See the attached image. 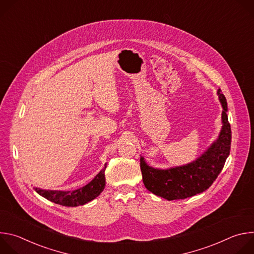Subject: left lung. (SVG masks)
<instances>
[{
  "label": "left lung",
  "mask_w": 254,
  "mask_h": 254,
  "mask_svg": "<svg viewBox=\"0 0 254 254\" xmlns=\"http://www.w3.org/2000/svg\"><path fill=\"white\" fill-rule=\"evenodd\" d=\"M223 107L222 128L211 146L190 164L166 170L150 167L140 157V171L146 188L169 201L186 199L206 191L222 171L230 153L231 128L227 117V102L221 89L217 90Z\"/></svg>",
  "instance_id": "1"
}]
</instances>
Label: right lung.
<instances>
[{"label": "right lung", "mask_w": 254, "mask_h": 254, "mask_svg": "<svg viewBox=\"0 0 254 254\" xmlns=\"http://www.w3.org/2000/svg\"><path fill=\"white\" fill-rule=\"evenodd\" d=\"M106 164L104 168L95 176V178L82 188L74 191H53V190H42L40 188H34L42 197L47 200L67 207H76L84 205L91 200L95 199L105 187V172Z\"/></svg>", "instance_id": "add662e5"}]
</instances>
